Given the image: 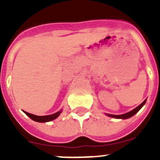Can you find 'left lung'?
<instances>
[{
	"instance_id": "8db88e82",
	"label": "left lung",
	"mask_w": 160,
	"mask_h": 160,
	"mask_svg": "<svg viewBox=\"0 0 160 160\" xmlns=\"http://www.w3.org/2000/svg\"><path fill=\"white\" fill-rule=\"evenodd\" d=\"M146 101H147V99H145L142 103H141L140 105L138 106L137 107H135V108L134 109V110H132V111H129V112H128V113H125V114H118V115H116V114H107V116L111 117V118H119V119H127V118H131V117L134 116V115H135V114H136V113L138 112V111H139V110H140V109L142 108L144 105H145Z\"/></svg>"
}]
</instances>
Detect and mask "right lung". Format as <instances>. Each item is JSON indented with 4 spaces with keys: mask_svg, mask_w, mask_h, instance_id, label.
Wrapping results in <instances>:
<instances>
[{
    "mask_svg": "<svg viewBox=\"0 0 160 160\" xmlns=\"http://www.w3.org/2000/svg\"><path fill=\"white\" fill-rule=\"evenodd\" d=\"M25 114L29 116L31 119H32L35 122H49V121H52V120H54L55 118H57L60 115V114L62 112V110H60L58 112L54 113L53 114H49V115H44V116H38V115H35V114H30V113H28L26 111H24Z\"/></svg>",
    "mask_w": 160,
    "mask_h": 160,
    "instance_id": "add662e5",
    "label": "right lung"
}]
</instances>
